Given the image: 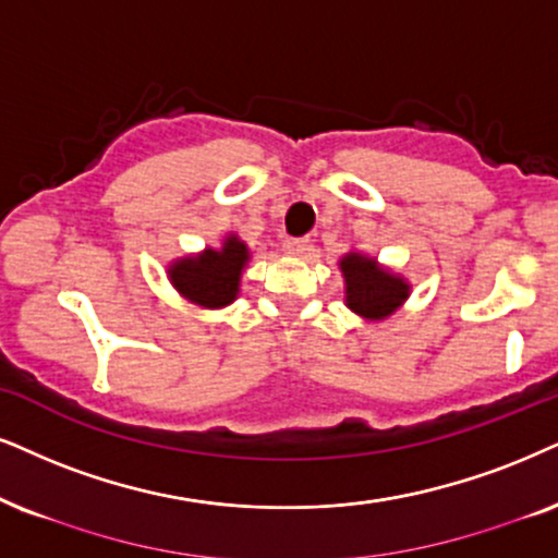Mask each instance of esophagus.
<instances>
[{"instance_id":"esophagus-1","label":"esophagus","mask_w":558,"mask_h":558,"mask_svg":"<svg viewBox=\"0 0 558 558\" xmlns=\"http://www.w3.org/2000/svg\"><path fill=\"white\" fill-rule=\"evenodd\" d=\"M283 246H286L288 255L303 257L308 252V246H312V242H308V239H286Z\"/></svg>"}]
</instances>
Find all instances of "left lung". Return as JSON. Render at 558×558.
<instances>
[{"instance_id": "obj_1", "label": "left lung", "mask_w": 558, "mask_h": 558, "mask_svg": "<svg viewBox=\"0 0 558 558\" xmlns=\"http://www.w3.org/2000/svg\"><path fill=\"white\" fill-rule=\"evenodd\" d=\"M344 280V306L365 322H384L404 306L412 286L404 275L380 265L378 257L350 250L340 257Z\"/></svg>"}]
</instances>
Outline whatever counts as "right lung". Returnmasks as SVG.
Returning a JSON list of instances; mask_svg holds the SVG:
<instances>
[{
  "instance_id": "1",
  "label": "right lung",
  "mask_w": 558,
  "mask_h": 558,
  "mask_svg": "<svg viewBox=\"0 0 558 558\" xmlns=\"http://www.w3.org/2000/svg\"><path fill=\"white\" fill-rule=\"evenodd\" d=\"M252 250L239 234L223 236L221 246H206L197 255H185L167 265V278L182 299L201 308H223L239 299L242 275Z\"/></svg>"
}]
</instances>
